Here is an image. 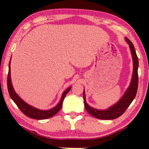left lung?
<instances>
[{"label":"left lung","mask_w":149,"mask_h":149,"mask_svg":"<svg viewBox=\"0 0 149 149\" xmlns=\"http://www.w3.org/2000/svg\"><path fill=\"white\" fill-rule=\"evenodd\" d=\"M125 40L129 45L130 51H131L132 59H133L134 68L131 83H130L129 87L126 90L121 100H119V101L117 102L115 104L112 106L107 110H97L93 109L87 104L86 100H85V90L83 91V99H84L85 109L91 115H92L93 117L97 118V119L105 120L117 119L125 113L126 109L129 107L130 104L132 102V101L134 100L136 95L138 85V58L137 55H136L133 43L127 38H125Z\"/></svg>","instance_id":"obj_1"}]
</instances>
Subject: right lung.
I'll list each match as a JSON object with an SVG mask.
<instances>
[{"label": "right lung", "mask_w": 149, "mask_h": 149, "mask_svg": "<svg viewBox=\"0 0 149 149\" xmlns=\"http://www.w3.org/2000/svg\"><path fill=\"white\" fill-rule=\"evenodd\" d=\"M11 64V60H10L9 64V72H8L7 77L8 91H9V95L10 97H11V98L13 100L14 102L15 103V104L17 106V107L19 108L20 111H21L24 115H26L28 117L34 119H46L52 117L53 116H54L56 114H57L59 111H60V110L62 107L63 101H64V97H66L67 93H68L69 92V91L70 90L71 87H68V89H66V90L64 91V93H62L60 102H59L54 108H53V109L50 110H47V111H42V110L36 109V108L28 104L25 102L23 100L20 98L19 95L15 93L11 83V68H10V65L11 64Z\"/></svg>", "instance_id": "right-lung-1"}]
</instances>
